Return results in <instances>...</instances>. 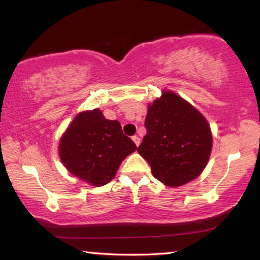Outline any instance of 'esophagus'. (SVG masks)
Returning a JSON list of instances; mask_svg holds the SVG:
<instances>
[{"mask_svg":"<svg viewBox=\"0 0 260 260\" xmlns=\"http://www.w3.org/2000/svg\"><path fill=\"white\" fill-rule=\"evenodd\" d=\"M132 139H133V141H134V143L136 144V147H139L140 146V143H141V139L139 138V136H133V138H132Z\"/></svg>","mask_w":260,"mask_h":260,"instance_id":"34e87169","label":"esophagus"}]
</instances>
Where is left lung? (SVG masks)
<instances>
[{
  "label": "left lung",
  "mask_w": 260,
  "mask_h": 260,
  "mask_svg": "<svg viewBox=\"0 0 260 260\" xmlns=\"http://www.w3.org/2000/svg\"><path fill=\"white\" fill-rule=\"evenodd\" d=\"M147 135L138 151L151 166L152 175L169 187L196 179L208 164L212 135L205 118L172 91L149 105Z\"/></svg>",
  "instance_id": "obj_1"
}]
</instances>
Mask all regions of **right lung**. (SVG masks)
I'll return each instance as SVG.
<instances>
[{"label":"right lung","instance_id":"add662e5","mask_svg":"<svg viewBox=\"0 0 260 260\" xmlns=\"http://www.w3.org/2000/svg\"><path fill=\"white\" fill-rule=\"evenodd\" d=\"M135 150L119 121L105 119L99 109L79 113L59 142L64 166L96 187L111 181L121 161Z\"/></svg>","mask_w":260,"mask_h":260}]
</instances>
